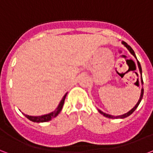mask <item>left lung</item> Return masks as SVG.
Returning a JSON list of instances; mask_svg holds the SVG:
<instances>
[{
	"instance_id": "left-lung-1",
	"label": "left lung",
	"mask_w": 153,
	"mask_h": 153,
	"mask_svg": "<svg viewBox=\"0 0 153 153\" xmlns=\"http://www.w3.org/2000/svg\"><path fill=\"white\" fill-rule=\"evenodd\" d=\"M122 44H123L124 45V47H126V48H127V50L129 51L130 53L134 57H135V59H137V58H136V56H135V52H134V51H133V49L131 47H130L128 44H127V42H122ZM137 64H138V67H139V70H140V77H141V83H142V85L143 84V78H142V68H141V65L140 64V62L138 61L137 60ZM143 87H142V89H141V94H140V99H139V101H138V102L136 103V105L134 106V107L131 110V111H129L127 113L124 114H122V115H119V116H114V115H111V114H108L106 113H104V112H102V111H101V110H98V111L100 112V114H103V115L105 116V117H107V118H110V119H124V118H127V117H128L129 115H131V114L134 112V111H135V109L138 107V105H140V103L141 100H142V98H143Z\"/></svg>"
}]
</instances>
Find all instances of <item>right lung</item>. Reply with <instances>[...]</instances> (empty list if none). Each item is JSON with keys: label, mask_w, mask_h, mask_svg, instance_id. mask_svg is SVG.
<instances>
[{"label": "right lung", "mask_w": 153, "mask_h": 153, "mask_svg": "<svg viewBox=\"0 0 153 153\" xmlns=\"http://www.w3.org/2000/svg\"><path fill=\"white\" fill-rule=\"evenodd\" d=\"M66 95L67 94L64 95L63 98L60 101V102L59 103V105L57 106L56 110L52 112H51L49 114H44V115H41V116H31V115H28V114H23L24 115L26 116V118L30 120L32 122H34V123H44V122H48L51 120L52 119H54L55 117L58 115L59 114V112L61 111L62 108H63V105H64V100H65V97H66Z\"/></svg>", "instance_id": "right-lung-1"}]
</instances>
